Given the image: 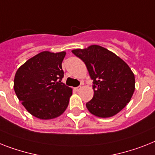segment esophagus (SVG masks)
Masks as SVG:
<instances>
[{
  "instance_id": "1",
  "label": "esophagus",
  "mask_w": 155,
  "mask_h": 155,
  "mask_svg": "<svg viewBox=\"0 0 155 155\" xmlns=\"http://www.w3.org/2000/svg\"><path fill=\"white\" fill-rule=\"evenodd\" d=\"M81 88H82L81 86L76 87V88H74V90H75V91H77V92H78V91H80L81 89Z\"/></svg>"
}]
</instances>
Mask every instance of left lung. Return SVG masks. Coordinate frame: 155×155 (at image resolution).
Wrapping results in <instances>:
<instances>
[{
    "label": "left lung",
    "mask_w": 155,
    "mask_h": 155,
    "mask_svg": "<svg viewBox=\"0 0 155 155\" xmlns=\"http://www.w3.org/2000/svg\"><path fill=\"white\" fill-rule=\"evenodd\" d=\"M72 52L85 62L93 80V97L86 103L89 112L100 118L112 117L120 112L130 102L135 89V75L128 65L99 45Z\"/></svg>",
    "instance_id": "1"
}]
</instances>
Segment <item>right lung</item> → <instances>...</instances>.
<instances>
[{
	"label": "right lung",
	"instance_id": "1",
	"mask_svg": "<svg viewBox=\"0 0 155 155\" xmlns=\"http://www.w3.org/2000/svg\"><path fill=\"white\" fill-rule=\"evenodd\" d=\"M66 54L40 52L16 71L15 93L27 111L36 118H57L68 106L72 89L61 82L64 76L62 62Z\"/></svg>",
	"mask_w": 155,
	"mask_h": 155
}]
</instances>
